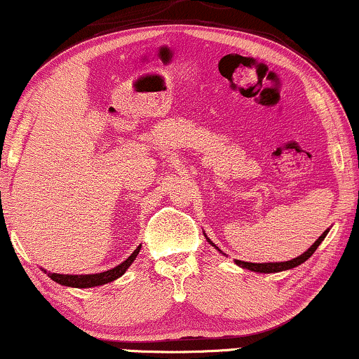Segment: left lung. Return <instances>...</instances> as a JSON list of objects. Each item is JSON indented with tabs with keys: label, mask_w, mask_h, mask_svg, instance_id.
<instances>
[{
	"label": "left lung",
	"mask_w": 359,
	"mask_h": 359,
	"mask_svg": "<svg viewBox=\"0 0 359 359\" xmlns=\"http://www.w3.org/2000/svg\"><path fill=\"white\" fill-rule=\"evenodd\" d=\"M326 233H328V232H325L323 235H321V237H320L318 240H316V242L313 243L311 247L308 248V250H306L305 253H302L300 257L293 258V260H290V262H280V263H250V262L235 260V263H237L238 266H242V269H247V270H252V271H258V273H276V271H283V270L294 269V266H298V265H302V263H305V262L308 260V258H310V257L313 255V253H315L316 248L320 247V243L325 240ZM208 242H210V240H208ZM210 243H212V242H210ZM212 245H213V243H212ZM213 247H215V245H213ZM215 248H219V247H215Z\"/></svg>",
	"instance_id": "1"
}]
</instances>
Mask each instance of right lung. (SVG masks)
<instances>
[{"mask_svg": "<svg viewBox=\"0 0 359 359\" xmlns=\"http://www.w3.org/2000/svg\"><path fill=\"white\" fill-rule=\"evenodd\" d=\"M140 250V245L133 252L127 260H124L121 265L114 266L112 270L102 271V273H94V275H59V273H48L51 280L56 281L59 285H65V287H74V288H90L97 287V285H106L109 281H114L119 278L121 275L126 273V270L129 269L130 263L135 260L137 253Z\"/></svg>", "mask_w": 359, "mask_h": 359, "instance_id": "1", "label": "right lung"}]
</instances>
